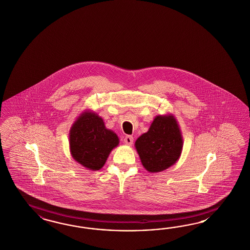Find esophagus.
<instances>
[{
	"mask_svg": "<svg viewBox=\"0 0 250 250\" xmlns=\"http://www.w3.org/2000/svg\"><path fill=\"white\" fill-rule=\"evenodd\" d=\"M123 142H124V143H125L126 145L130 146V145H132V143H133V137H132V136H126V137L124 138Z\"/></svg>",
	"mask_w": 250,
	"mask_h": 250,
	"instance_id": "esophagus-1",
	"label": "esophagus"
}]
</instances>
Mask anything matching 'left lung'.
Returning a JSON list of instances; mask_svg holds the SVG:
<instances>
[{"label": "left lung", "mask_w": 250, "mask_h": 250, "mask_svg": "<svg viewBox=\"0 0 250 250\" xmlns=\"http://www.w3.org/2000/svg\"><path fill=\"white\" fill-rule=\"evenodd\" d=\"M183 136L172 114L158 115L147 132L135 142L143 167L149 172L164 171L175 164L183 150Z\"/></svg>", "instance_id": "8db88e82"}]
</instances>
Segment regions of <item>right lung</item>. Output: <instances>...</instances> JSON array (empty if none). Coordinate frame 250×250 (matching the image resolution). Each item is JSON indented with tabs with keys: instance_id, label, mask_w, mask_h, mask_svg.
I'll return each mask as SVG.
<instances>
[{
	"instance_id": "add662e5",
	"label": "right lung",
	"mask_w": 250,
	"mask_h": 250,
	"mask_svg": "<svg viewBox=\"0 0 250 250\" xmlns=\"http://www.w3.org/2000/svg\"><path fill=\"white\" fill-rule=\"evenodd\" d=\"M119 143L118 135L106 128L101 117L90 110L79 115L69 130L72 157L90 171L100 170Z\"/></svg>"
}]
</instances>
